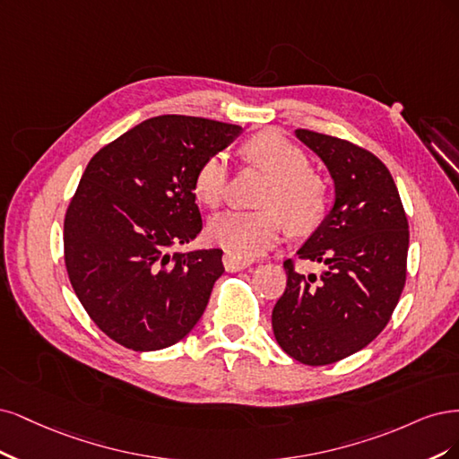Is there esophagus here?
Returning a JSON list of instances; mask_svg holds the SVG:
<instances>
[{"instance_id":"1","label":"esophagus","mask_w":459,"mask_h":459,"mask_svg":"<svg viewBox=\"0 0 459 459\" xmlns=\"http://www.w3.org/2000/svg\"><path fill=\"white\" fill-rule=\"evenodd\" d=\"M251 263H254V259L246 257V255H240V254H236V251H225V255H223V264H225V269H227L229 273L244 271V269L249 267Z\"/></svg>"}]
</instances>
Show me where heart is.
Listing matches in <instances>:
<instances>
[{"label":"heart","mask_w":459,"mask_h":459,"mask_svg":"<svg viewBox=\"0 0 459 459\" xmlns=\"http://www.w3.org/2000/svg\"><path fill=\"white\" fill-rule=\"evenodd\" d=\"M244 156L249 164L273 175V183L261 196L264 210H230L215 215L208 225V238L229 251L251 257L282 238L288 221L298 229L316 225L326 210V188L320 177L310 171L307 154L278 131H263L247 139ZM229 179V156L213 152L200 161L192 188L202 204L217 208L227 195Z\"/></svg>","instance_id":"obj_1"}]
</instances>
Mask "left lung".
Instances as JSON below:
<instances>
[{
  "label": "left lung",
  "instance_id": "left-lung-1",
  "mask_svg": "<svg viewBox=\"0 0 459 459\" xmlns=\"http://www.w3.org/2000/svg\"><path fill=\"white\" fill-rule=\"evenodd\" d=\"M295 135L326 164L335 200L298 249L324 271L301 274L284 261L288 284L273 308V332L291 359L326 366L372 343L391 320L406 282L408 219L377 156L324 133Z\"/></svg>",
  "mask_w": 459,
  "mask_h": 459
}]
</instances>
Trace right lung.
Returning a JSON list of instances; mask_svg holds the SVG:
<instances>
[{"instance_id": "1", "label": "right lung", "mask_w": 459, "mask_h": 459, "mask_svg": "<svg viewBox=\"0 0 459 459\" xmlns=\"http://www.w3.org/2000/svg\"><path fill=\"white\" fill-rule=\"evenodd\" d=\"M242 127L166 114L126 131L90 160L65 217V263L87 315L133 351L175 345L196 326L223 251L169 249L195 240L200 161Z\"/></svg>"}]
</instances>
